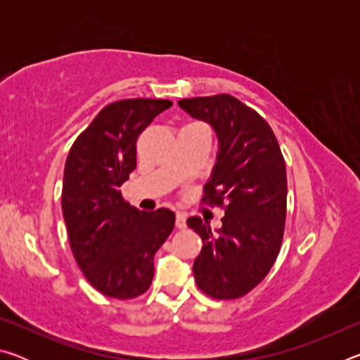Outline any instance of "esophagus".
I'll return each instance as SVG.
<instances>
[{
	"label": "esophagus",
	"instance_id": "esophagus-1",
	"mask_svg": "<svg viewBox=\"0 0 360 360\" xmlns=\"http://www.w3.org/2000/svg\"><path fill=\"white\" fill-rule=\"evenodd\" d=\"M186 227H187L186 216L182 214V212H178V214H176V229L182 230V229H186Z\"/></svg>",
	"mask_w": 360,
	"mask_h": 360
}]
</instances>
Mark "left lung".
<instances>
[{
  "mask_svg": "<svg viewBox=\"0 0 360 360\" xmlns=\"http://www.w3.org/2000/svg\"><path fill=\"white\" fill-rule=\"evenodd\" d=\"M178 105L210 124L219 141L203 202L224 206L225 216L217 230L198 216L187 219L203 241L193 262L195 281L212 298H240L266 276L281 248L288 202L284 157L266 120L235 96H198Z\"/></svg>",
  "mask_w": 360,
  "mask_h": 360,
  "instance_id": "8db88e82",
  "label": "left lung"
}]
</instances>
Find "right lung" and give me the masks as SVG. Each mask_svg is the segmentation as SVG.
I'll list each match as a JSON object with an SVG mask.
<instances>
[{"mask_svg": "<svg viewBox=\"0 0 360 360\" xmlns=\"http://www.w3.org/2000/svg\"><path fill=\"white\" fill-rule=\"evenodd\" d=\"M169 106L150 98L111 103L77 136L65 163L62 211L72 255L96 290L119 300L149 289L154 255L174 229L173 211H139L120 192L136 168L139 133Z\"/></svg>", "mask_w": 360, "mask_h": 360, "instance_id": "1", "label": "right lung"}]
</instances>
